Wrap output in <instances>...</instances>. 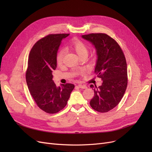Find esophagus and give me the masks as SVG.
I'll return each mask as SVG.
<instances>
[{
  "instance_id": "1",
  "label": "esophagus",
  "mask_w": 152,
  "mask_h": 152,
  "mask_svg": "<svg viewBox=\"0 0 152 152\" xmlns=\"http://www.w3.org/2000/svg\"><path fill=\"white\" fill-rule=\"evenodd\" d=\"M79 86L80 88H81V89H87V87L86 86V85H82V84H79Z\"/></svg>"
}]
</instances>
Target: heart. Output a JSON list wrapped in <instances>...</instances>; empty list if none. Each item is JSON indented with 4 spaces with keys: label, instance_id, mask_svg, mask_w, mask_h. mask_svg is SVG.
Returning a JSON list of instances; mask_svg holds the SVG:
<instances>
[{
    "label": "heart",
    "instance_id": "1",
    "mask_svg": "<svg viewBox=\"0 0 152 152\" xmlns=\"http://www.w3.org/2000/svg\"><path fill=\"white\" fill-rule=\"evenodd\" d=\"M69 48L75 51L79 56L82 55H87L89 52L87 45L80 40L78 39H73L70 44H69ZM65 56V51L63 50H59L56 55V63L58 65H61L63 61V58Z\"/></svg>",
    "mask_w": 152,
    "mask_h": 152
}]
</instances>
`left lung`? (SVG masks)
I'll return each mask as SVG.
<instances>
[{
	"label": "left lung",
	"mask_w": 152,
	"mask_h": 152,
	"mask_svg": "<svg viewBox=\"0 0 152 152\" xmlns=\"http://www.w3.org/2000/svg\"><path fill=\"white\" fill-rule=\"evenodd\" d=\"M82 37L94 45L98 56L94 73L103 80L98 87L90 86L94 91L90 105L98 112H108L120 103L127 89L125 56L120 45L107 34H90Z\"/></svg>",
	"instance_id": "left-lung-1"
}]
</instances>
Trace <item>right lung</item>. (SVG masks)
I'll return each mask as SVG.
<instances>
[{
	"instance_id": "right-lung-1",
	"label": "right lung",
	"mask_w": 152,
	"mask_h": 152,
	"mask_svg": "<svg viewBox=\"0 0 152 152\" xmlns=\"http://www.w3.org/2000/svg\"><path fill=\"white\" fill-rule=\"evenodd\" d=\"M69 34H49L38 40L28 56L26 80L38 107L48 113H56L65 107L75 86L56 87L52 72L57 66L56 55L61 40Z\"/></svg>"
}]
</instances>
